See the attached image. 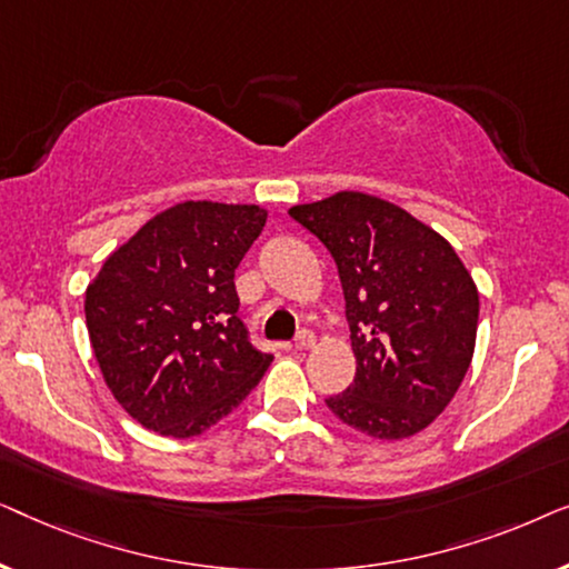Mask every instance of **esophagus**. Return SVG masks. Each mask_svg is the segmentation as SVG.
I'll return each instance as SVG.
<instances>
[{
	"instance_id": "esophagus-1",
	"label": "esophagus",
	"mask_w": 569,
	"mask_h": 569,
	"mask_svg": "<svg viewBox=\"0 0 569 569\" xmlns=\"http://www.w3.org/2000/svg\"><path fill=\"white\" fill-rule=\"evenodd\" d=\"M316 345V337H313V331H308V329H302L298 337H295V349H310Z\"/></svg>"
}]
</instances>
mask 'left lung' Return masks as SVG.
<instances>
[{"label": "left lung", "instance_id": "obj_1", "mask_svg": "<svg viewBox=\"0 0 569 569\" xmlns=\"http://www.w3.org/2000/svg\"><path fill=\"white\" fill-rule=\"evenodd\" d=\"M290 217L337 261L357 372L331 415L376 440H403L453 399L477 345L479 292L453 246L407 209L339 191Z\"/></svg>", "mask_w": 569, "mask_h": 569}]
</instances>
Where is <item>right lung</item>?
Segmentation results:
<instances>
[{
	"instance_id": "right-lung-1",
	"label": "right lung",
	"mask_w": 569,
	"mask_h": 569,
	"mask_svg": "<svg viewBox=\"0 0 569 569\" xmlns=\"http://www.w3.org/2000/svg\"><path fill=\"white\" fill-rule=\"evenodd\" d=\"M267 224L259 204L183 201L108 256L84 321L123 411L168 438H197L259 386L274 357L238 318L236 269Z\"/></svg>"
}]
</instances>
